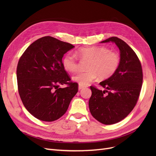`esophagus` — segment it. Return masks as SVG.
<instances>
[{"label":"esophagus","instance_id":"obj_1","mask_svg":"<svg viewBox=\"0 0 156 156\" xmlns=\"http://www.w3.org/2000/svg\"><path fill=\"white\" fill-rule=\"evenodd\" d=\"M84 88V87H83V86H81V85H79V90H82V89H83Z\"/></svg>","mask_w":156,"mask_h":156}]
</instances>
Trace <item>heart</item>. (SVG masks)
Returning a JSON list of instances; mask_svg holds the SVG:
<instances>
[{"label": "heart", "mask_w": 156, "mask_h": 156, "mask_svg": "<svg viewBox=\"0 0 156 156\" xmlns=\"http://www.w3.org/2000/svg\"><path fill=\"white\" fill-rule=\"evenodd\" d=\"M75 55L83 60H88L87 70L75 74L72 77L74 82L80 85L86 86L94 81L98 76L101 79H105L115 73L120 64L119 56L110 51L104 47H88L79 49ZM64 68L73 72L78 68V62L72 53H67L62 60Z\"/></svg>", "instance_id": "heart-1"}]
</instances>
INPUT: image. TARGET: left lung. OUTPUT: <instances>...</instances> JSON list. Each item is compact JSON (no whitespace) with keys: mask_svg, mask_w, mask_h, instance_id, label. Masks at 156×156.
<instances>
[{"mask_svg":"<svg viewBox=\"0 0 156 156\" xmlns=\"http://www.w3.org/2000/svg\"><path fill=\"white\" fill-rule=\"evenodd\" d=\"M108 42L115 43L120 50L119 66L112 76L100 83L104 90L90 87L88 103L93 117L105 125L116 124L129 114L138 100L143 83L142 66L134 51L117 37L101 43Z\"/></svg>","mask_w":156,"mask_h":156,"instance_id":"1","label":"left lung"}]
</instances>
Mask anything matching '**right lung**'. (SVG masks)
<instances>
[{
  "instance_id": "add662e5",
  "label": "right lung",
  "mask_w": 156,
  "mask_h": 156,
  "mask_svg": "<svg viewBox=\"0 0 156 156\" xmlns=\"http://www.w3.org/2000/svg\"><path fill=\"white\" fill-rule=\"evenodd\" d=\"M73 45L51 36L36 40L25 50L17 68L18 90L23 105L32 115L53 122L67 111L78 91L62 63L64 55ZM69 87L59 88L60 84Z\"/></svg>"
}]
</instances>
